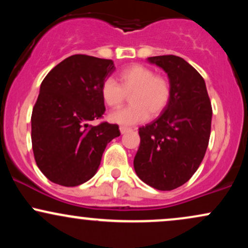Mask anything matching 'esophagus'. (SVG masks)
<instances>
[{"label":"esophagus","mask_w":248,"mask_h":248,"mask_svg":"<svg viewBox=\"0 0 248 248\" xmlns=\"http://www.w3.org/2000/svg\"><path fill=\"white\" fill-rule=\"evenodd\" d=\"M129 128H128V127H124V126H121L120 127V133L121 134H124V133H127V132H129Z\"/></svg>","instance_id":"1"}]
</instances>
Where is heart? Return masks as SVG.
Masks as SVG:
<instances>
[{"label":"heart","instance_id":"1","mask_svg":"<svg viewBox=\"0 0 248 248\" xmlns=\"http://www.w3.org/2000/svg\"><path fill=\"white\" fill-rule=\"evenodd\" d=\"M120 85L114 79L107 78L101 85V98L110 108H118L129 98L132 105L115 110L108 115V120L122 126H134L158 116L166 109L170 100L171 88L169 81L161 76H155L154 70L143 65H132L119 75Z\"/></svg>","mask_w":248,"mask_h":248}]
</instances>
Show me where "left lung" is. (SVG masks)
Wrapping results in <instances>:
<instances>
[{
	"mask_svg": "<svg viewBox=\"0 0 248 248\" xmlns=\"http://www.w3.org/2000/svg\"><path fill=\"white\" fill-rule=\"evenodd\" d=\"M147 62L167 73L171 94L162 114L139 129L134 169L149 186L169 191L186 183L203 161L212 107L203 77L183 58L156 56Z\"/></svg>",
	"mask_w": 248,
	"mask_h": 248,
	"instance_id": "left-lung-1",
	"label": "left lung"
}]
</instances>
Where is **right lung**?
<instances>
[{"label": "right lung", "mask_w": 248, "mask_h": 248, "mask_svg": "<svg viewBox=\"0 0 248 248\" xmlns=\"http://www.w3.org/2000/svg\"><path fill=\"white\" fill-rule=\"evenodd\" d=\"M114 62L86 55L64 59L42 81L31 115V141L39 170L53 183L77 186L98 171L105 148L120 136L118 124L101 118V85Z\"/></svg>", "instance_id": "right-lung-1"}]
</instances>
